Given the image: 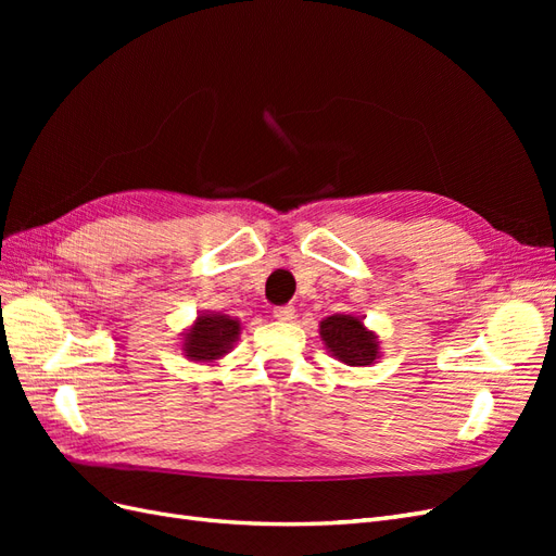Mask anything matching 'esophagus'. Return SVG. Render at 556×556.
<instances>
[{
  "mask_svg": "<svg viewBox=\"0 0 556 556\" xmlns=\"http://www.w3.org/2000/svg\"><path fill=\"white\" fill-rule=\"evenodd\" d=\"M274 317L278 323H292L294 319V306H278L274 308Z\"/></svg>",
  "mask_w": 556,
  "mask_h": 556,
  "instance_id": "1",
  "label": "esophagus"
}]
</instances>
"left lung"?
Returning <instances> with one entry per match:
<instances>
[{
  "instance_id": "1",
  "label": "left lung",
  "mask_w": 556,
  "mask_h": 556,
  "mask_svg": "<svg viewBox=\"0 0 556 556\" xmlns=\"http://www.w3.org/2000/svg\"><path fill=\"white\" fill-rule=\"evenodd\" d=\"M319 339L333 359L348 366H371L380 359L378 333L364 325L362 315L336 313L319 323Z\"/></svg>"
}]
</instances>
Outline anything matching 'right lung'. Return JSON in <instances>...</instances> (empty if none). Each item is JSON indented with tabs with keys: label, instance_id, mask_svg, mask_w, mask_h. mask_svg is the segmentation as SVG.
<instances>
[{
	"label": "right lung",
	"instance_id": "obj_1",
	"mask_svg": "<svg viewBox=\"0 0 556 556\" xmlns=\"http://www.w3.org/2000/svg\"><path fill=\"white\" fill-rule=\"evenodd\" d=\"M241 333L237 317L201 311L194 323L182 331V355L197 364H215L233 348Z\"/></svg>",
	"mask_w": 556,
	"mask_h": 556
}]
</instances>
